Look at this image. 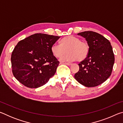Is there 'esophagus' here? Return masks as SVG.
<instances>
[{
	"label": "esophagus",
	"instance_id": "obj_1",
	"mask_svg": "<svg viewBox=\"0 0 123 123\" xmlns=\"http://www.w3.org/2000/svg\"><path fill=\"white\" fill-rule=\"evenodd\" d=\"M63 64H66V65H67V66L72 65V63H67V62H65V63H63Z\"/></svg>",
	"mask_w": 123,
	"mask_h": 123
}]
</instances>
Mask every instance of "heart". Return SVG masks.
I'll return each mask as SVG.
<instances>
[{
  "label": "heart",
  "mask_w": 123,
  "mask_h": 123,
  "mask_svg": "<svg viewBox=\"0 0 123 123\" xmlns=\"http://www.w3.org/2000/svg\"><path fill=\"white\" fill-rule=\"evenodd\" d=\"M68 54L61 58V61H82L88 55L89 47L88 43L76 36H68L62 38L60 44L55 43L52 45L51 51L57 58L62 57L67 52Z\"/></svg>",
  "instance_id": "b5f03b06"
}]
</instances>
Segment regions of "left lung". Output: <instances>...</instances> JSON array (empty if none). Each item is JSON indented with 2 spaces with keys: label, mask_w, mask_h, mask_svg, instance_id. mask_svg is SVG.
Listing matches in <instances>:
<instances>
[{
  "label": "left lung",
  "mask_w": 123,
  "mask_h": 123,
  "mask_svg": "<svg viewBox=\"0 0 123 123\" xmlns=\"http://www.w3.org/2000/svg\"><path fill=\"white\" fill-rule=\"evenodd\" d=\"M86 39L89 47L88 55L79 64L74 78L80 84L93 87L103 84L111 75L114 56L109 41L98 33L87 31L78 34Z\"/></svg>",
  "instance_id": "1"
}]
</instances>
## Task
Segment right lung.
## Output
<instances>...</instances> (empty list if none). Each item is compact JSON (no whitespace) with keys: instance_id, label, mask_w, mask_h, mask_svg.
I'll return each instance as SVG.
<instances>
[{"instance_id":"1","label":"right lung","mask_w":123,"mask_h":123,"mask_svg":"<svg viewBox=\"0 0 123 123\" xmlns=\"http://www.w3.org/2000/svg\"><path fill=\"white\" fill-rule=\"evenodd\" d=\"M60 38L45 34H35L19 41L11 55L12 73L25 86H42L55 74L59 64L51 51L52 45Z\"/></svg>"}]
</instances>
